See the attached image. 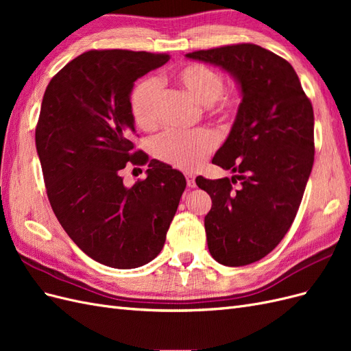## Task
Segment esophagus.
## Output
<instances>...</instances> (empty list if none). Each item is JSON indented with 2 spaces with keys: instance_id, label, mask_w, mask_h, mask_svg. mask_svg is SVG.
<instances>
[{
  "instance_id": "1",
  "label": "esophagus",
  "mask_w": 351,
  "mask_h": 351,
  "mask_svg": "<svg viewBox=\"0 0 351 351\" xmlns=\"http://www.w3.org/2000/svg\"><path fill=\"white\" fill-rule=\"evenodd\" d=\"M186 182H187V187H195L196 182H195V174H186Z\"/></svg>"
}]
</instances>
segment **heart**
Wrapping results in <instances>:
<instances>
[{
  "instance_id": "1",
  "label": "heart",
  "mask_w": 351,
  "mask_h": 351,
  "mask_svg": "<svg viewBox=\"0 0 351 351\" xmlns=\"http://www.w3.org/2000/svg\"><path fill=\"white\" fill-rule=\"evenodd\" d=\"M196 102L218 120H231L240 108V93L224 90L222 74L202 62H187L171 74ZM159 86L154 79H145L136 84L130 97V110L134 123L143 130H152L158 124L156 99ZM217 139L209 130L199 129L189 133L167 132L158 136L152 143V151L161 161L183 171H193L202 165L208 155L215 149Z\"/></svg>"
}]
</instances>
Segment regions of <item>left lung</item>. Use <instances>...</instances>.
<instances>
[{"mask_svg":"<svg viewBox=\"0 0 351 351\" xmlns=\"http://www.w3.org/2000/svg\"><path fill=\"white\" fill-rule=\"evenodd\" d=\"M186 57L224 69L241 89L234 124L212 159L237 174L199 176L196 184L212 199L205 217L212 258L243 267L277 247L299 210L315 159L312 102L290 62L259 45H226Z\"/></svg>","mask_w":351,"mask_h":351,"instance_id":"1","label":"left lung"}]
</instances>
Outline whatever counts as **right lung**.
I'll list each match as a JSON object with an SVG mask.
<instances>
[{"instance_id": "1", "label": "right lung", "mask_w": 351, "mask_h": 351, "mask_svg": "<svg viewBox=\"0 0 351 351\" xmlns=\"http://www.w3.org/2000/svg\"><path fill=\"white\" fill-rule=\"evenodd\" d=\"M168 54L92 49L71 60L47 86L36 151L47 195L61 227L89 258L117 269L155 259L186 189L184 176L134 151L130 93ZM127 163L148 164L132 188Z\"/></svg>"}]
</instances>
